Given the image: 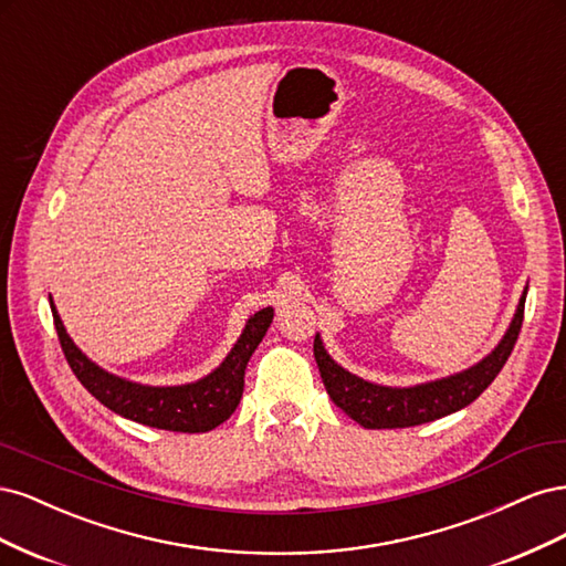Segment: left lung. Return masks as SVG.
I'll use <instances>...</instances> for the list:
<instances>
[{
  "instance_id": "8db88e82",
  "label": "left lung",
  "mask_w": 566,
  "mask_h": 566,
  "mask_svg": "<svg viewBox=\"0 0 566 566\" xmlns=\"http://www.w3.org/2000/svg\"><path fill=\"white\" fill-rule=\"evenodd\" d=\"M524 302L526 290L520 297L517 312L512 316L503 339L482 361L460 373L447 375V378L420 382L413 387H387L358 378V375L333 361V356L325 352L323 339L316 333L314 356L325 391L331 394L337 408L345 410L352 420L366 427V430H397V427H413L451 416L455 410L470 406L505 366L522 328Z\"/></svg>"
}]
</instances>
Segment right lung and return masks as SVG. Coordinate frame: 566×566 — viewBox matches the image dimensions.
Masks as SVG:
<instances>
[{
  "instance_id": "add662e5",
  "label": "right lung",
  "mask_w": 566,
  "mask_h": 566,
  "mask_svg": "<svg viewBox=\"0 0 566 566\" xmlns=\"http://www.w3.org/2000/svg\"><path fill=\"white\" fill-rule=\"evenodd\" d=\"M49 304L51 314H54V325L67 364H71L77 380L92 397H96L106 408H111L113 413L127 420L158 427V430L188 434L210 432L217 424L231 418L235 406L241 403L243 397L245 366L273 321L271 306L252 314L245 321L241 337L235 339V345L231 347L224 361H221L212 373L205 375V378L186 385L153 387L119 378V375H113L106 368L94 364L92 358L75 345L73 337L67 335L54 300L49 297Z\"/></svg>"
}]
</instances>
